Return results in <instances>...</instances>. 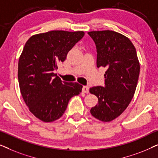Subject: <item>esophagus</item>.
<instances>
[{
    "label": "esophagus",
    "instance_id": "esophagus-1",
    "mask_svg": "<svg viewBox=\"0 0 158 158\" xmlns=\"http://www.w3.org/2000/svg\"><path fill=\"white\" fill-rule=\"evenodd\" d=\"M82 91H83V93H85V94H88V91H89V88H88V86H86V85L83 86Z\"/></svg>",
    "mask_w": 158,
    "mask_h": 158
}]
</instances>
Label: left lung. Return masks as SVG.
Masks as SVG:
<instances>
[{
  "label": "left lung",
  "mask_w": 158,
  "mask_h": 158,
  "mask_svg": "<svg viewBox=\"0 0 158 158\" xmlns=\"http://www.w3.org/2000/svg\"><path fill=\"white\" fill-rule=\"evenodd\" d=\"M97 49L98 68L106 69L105 86L90 88L98 99L90 114L101 122L115 119L125 111L137 88L139 62L135 46L129 39L111 30L88 31Z\"/></svg>",
  "instance_id": "8db88e82"
}]
</instances>
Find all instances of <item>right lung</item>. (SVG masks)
Listing matches in <instances>:
<instances>
[{
  "instance_id": "obj_1",
  "label": "right lung",
  "mask_w": 158,
  "mask_h": 158,
  "mask_svg": "<svg viewBox=\"0 0 158 158\" xmlns=\"http://www.w3.org/2000/svg\"><path fill=\"white\" fill-rule=\"evenodd\" d=\"M84 34L55 30L34 34L26 42L19 60V88L29 111L42 122L60 118L70 99L81 92L83 85L62 81L54 70Z\"/></svg>"
}]
</instances>
